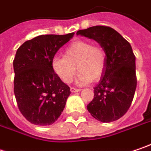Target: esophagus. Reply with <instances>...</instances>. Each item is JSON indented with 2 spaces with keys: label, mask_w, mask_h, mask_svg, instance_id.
I'll list each match as a JSON object with an SVG mask.
<instances>
[{
  "label": "esophagus",
  "mask_w": 151,
  "mask_h": 151,
  "mask_svg": "<svg viewBox=\"0 0 151 151\" xmlns=\"http://www.w3.org/2000/svg\"><path fill=\"white\" fill-rule=\"evenodd\" d=\"M81 90L80 89H78V88H75V87H71V91L72 92H78V91H80Z\"/></svg>",
  "instance_id": "34e87169"
}]
</instances>
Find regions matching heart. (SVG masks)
<instances>
[{"label":"heart","instance_id":"heart-1","mask_svg":"<svg viewBox=\"0 0 151 151\" xmlns=\"http://www.w3.org/2000/svg\"><path fill=\"white\" fill-rule=\"evenodd\" d=\"M52 67L65 83H71L78 70V83L89 84L92 80L98 81L103 75L106 53L102 46L89 41H75L66 47L63 56L54 57Z\"/></svg>","mask_w":151,"mask_h":151}]
</instances>
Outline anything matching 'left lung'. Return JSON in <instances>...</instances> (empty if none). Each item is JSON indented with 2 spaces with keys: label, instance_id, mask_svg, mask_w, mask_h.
Wrapping results in <instances>:
<instances>
[{
  "label": "left lung",
  "instance_id": "obj_1",
  "mask_svg": "<svg viewBox=\"0 0 151 151\" xmlns=\"http://www.w3.org/2000/svg\"><path fill=\"white\" fill-rule=\"evenodd\" d=\"M77 35L96 40L106 53V67L94 98L87 109L95 119L111 122L129 109L137 87L135 55L131 44L119 32L106 25L79 30Z\"/></svg>",
  "mask_w": 151,
  "mask_h": 151
}]
</instances>
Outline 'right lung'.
Segmentation results:
<instances>
[{
  "label": "right lung",
  "mask_w": 151,
  "mask_h": 151,
  "mask_svg": "<svg viewBox=\"0 0 151 151\" xmlns=\"http://www.w3.org/2000/svg\"><path fill=\"white\" fill-rule=\"evenodd\" d=\"M73 35H41L24 42L16 52L14 95L23 116L34 125L53 124L66 106L70 88L55 73L52 60Z\"/></svg>",
  "instance_id": "add662e5"
}]
</instances>
